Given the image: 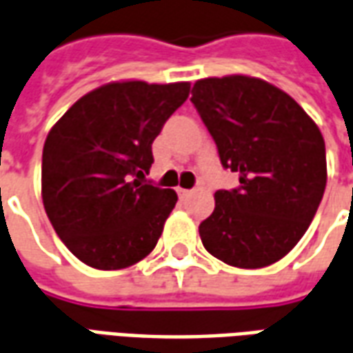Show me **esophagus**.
<instances>
[{
  "label": "esophagus",
  "mask_w": 353,
  "mask_h": 353,
  "mask_svg": "<svg viewBox=\"0 0 353 353\" xmlns=\"http://www.w3.org/2000/svg\"><path fill=\"white\" fill-rule=\"evenodd\" d=\"M177 194H179L181 199H187V196H191L192 191L191 189H181V187H177Z\"/></svg>",
  "instance_id": "1"
}]
</instances>
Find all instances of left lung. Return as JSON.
<instances>
[{
	"label": "left lung",
	"mask_w": 353,
	"mask_h": 353,
	"mask_svg": "<svg viewBox=\"0 0 353 353\" xmlns=\"http://www.w3.org/2000/svg\"><path fill=\"white\" fill-rule=\"evenodd\" d=\"M191 101L223 168L240 176L236 189L215 192L202 244L230 266L272 265L303 238L323 199V136L289 94L257 77L200 79Z\"/></svg>",
	"instance_id": "1"
}]
</instances>
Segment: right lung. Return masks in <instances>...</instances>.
I'll use <instances>...</instances> for the list:
<instances>
[{
	"instance_id": "right-lung-1",
	"label": "right lung",
	"mask_w": 353,
	"mask_h": 353,
	"mask_svg": "<svg viewBox=\"0 0 353 353\" xmlns=\"http://www.w3.org/2000/svg\"><path fill=\"white\" fill-rule=\"evenodd\" d=\"M189 83H109L85 94L50 128L41 196L65 248L85 265L119 270L153 252L177 202L147 183L154 138L189 96Z\"/></svg>"
}]
</instances>
